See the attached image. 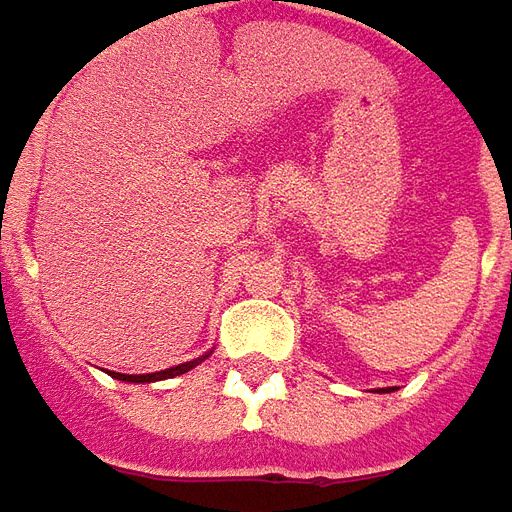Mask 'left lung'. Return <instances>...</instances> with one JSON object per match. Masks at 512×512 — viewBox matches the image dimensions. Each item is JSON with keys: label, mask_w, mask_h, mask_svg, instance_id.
<instances>
[{"label": "left lung", "mask_w": 512, "mask_h": 512, "mask_svg": "<svg viewBox=\"0 0 512 512\" xmlns=\"http://www.w3.org/2000/svg\"><path fill=\"white\" fill-rule=\"evenodd\" d=\"M383 391H389V389H383Z\"/></svg>", "instance_id": "obj_1"}]
</instances>
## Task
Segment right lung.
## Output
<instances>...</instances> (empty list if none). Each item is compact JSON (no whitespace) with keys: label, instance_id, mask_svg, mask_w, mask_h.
I'll use <instances>...</instances> for the list:
<instances>
[{"label":"right lung","instance_id":"add662e5","mask_svg":"<svg viewBox=\"0 0 512 512\" xmlns=\"http://www.w3.org/2000/svg\"><path fill=\"white\" fill-rule=\"evenodd\" d=\"M206 355L201 358H195V361H187V364L179 366H170V369H162V372H151V375H123V372H110L115 380H123V383H154V380H165V378H176V375H184V372H190L192 366L201 364Z\"/></svg>","mask_w":512,"mask_h":512}]
</instances>
